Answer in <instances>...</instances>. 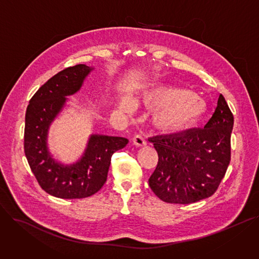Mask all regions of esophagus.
Returning a JSON list of instances; mask_svg holds the SVG:
<instances>
[{"mask_svg": "<svg viewBox=\"0 0 259 259\" xmlns=\"http://www.w3.org/2000/svg\"><path fill=\"white\" fill-rule=\"evenodd\" d=\"M132 142H133V144H134L135 146H137V147H143V146L146 145L145 139L143 138L141 135H136V136H134L133 139H132Z\"/></svg>", "mask_w": 259, "mask_h": 259, "instance_id": "1", "label": "esophagus"}]
</instances>
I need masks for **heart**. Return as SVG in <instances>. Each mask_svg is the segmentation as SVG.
<instances>
[{"mask_svg":"<svg viewBox=\"0 0 259 259\" xmlns=\"http://www.w3.org/2000/svg\"><path fill=\"white\" fill-rule=\"evenodd\" d=\"M142 103L152 114L153 125L164 133H178L195 125L208 112L207 103L199 96L181 88H157L146 91L141 97ZM122 110H131L134 103L123 98L119 104Z\"/></svg>","mask_w":259,"mask_h":259,"instance_id":"heart-1","label":"heart"}]
</instances>
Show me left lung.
Instances as JSON below:
<instances>
[{
  "mask_svg": "<svg viewBox=\"0 0 259 259\" xmlns=\"http://www.w3.org/2000/svg\"><path fill=\"white\" fill-rule=\"evenodd\" d=\"M234 115L222 95L208 123L200 128L149 139L158 162L149 178L157 197L169 204H192L211 196L231 161Z\"/></svg>",
  "mask_w": 259,
  "mask_h": 259,
  "instance_id": "obj_1",
  "label": "left lung"
}]
</instances>
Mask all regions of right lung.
<instances>
[{
	"instance_id": "1",
	"label": "right lung",
	"mask_w": 259,
	"mask_h": 259,
	"mask_svg": "<svg viewBox=\"0 0 259 259\" xmlns=\"http://www.w3.org/2000/svg\"><path fill=\"white\" fill-rule=\"evenodd\" d=\"M93 70L77 65L57 73L41 86L26 108L25 157L39 185L55 197L84 198L98 192L107 180L111 156L128 143L122 137L93 134L80 159L71 164L56 160L48 149L51 123L65 108L67 97L80 91Z\"/></svg>"
}]
</instances>
